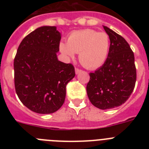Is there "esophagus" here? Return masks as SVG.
<instances>
[{
	"label": "esophagus",
	"instance_id": "1",
	"mask_svg": "<svg viewBox=\"0 0 149 149\" xmlns=\"http://www.w3.org/2000/svg\"><path fill=\"white\" fill-rule=\"evenodd\" d=\"M81 69H79V68H75V74H78L81 73Z\"/></svg>",
	"mask_w": 149,
	"mask_h": 149
}]
</instances>
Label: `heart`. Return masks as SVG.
<instances>
[{
    "mask_svg": "<svg viewBox=\"0 0 149 149\" xmlns=\"http://www.w3.org/2000/svg\"><path fill=\"white\" fill-rule=\"evenodd\" d=\"M110 40L106 33L91 29L75 30L67 38V44L61 42L60 50L68 58L79 54V60L85 68L95 69L103 65L107 59Z\"/></svg>",
    "mask_w": 149,
    "mask_h": 149,
    "instance_id": "1",
    "label": "heart"
}]
</instances>
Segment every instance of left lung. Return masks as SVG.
Masks as SVG:
<instances>
[{
  "label": "left lung",
  "instance_id": "8db88e82",
  "mask_svg": "<svg viewBox=\"0 0 149 149\" xmlns=\"http://www.w3.org/2000/svg\"><path fill=\"white\" fill-rule=\"evenodd\" d=\"M103 27L110 37V51L104 65L89 73L86 92L95 107L108 110L128 99L135 86L136 72L134 52L127 41L109 27Z\"/></svg>",
  "mask_w": 149,
  "mask_h": 149
}]
</instances>
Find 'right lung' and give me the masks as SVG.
<instances>
[{
	"instance_id": "1",
	"label": "right lung",
	"mask_w": 149,
	"mask_h": 149,
	"mask_svg": "<svg viewBox=\"0 0 149 149\" xmlns=\"http://www.w3.org/2000/svg\"><path fill=\"white\" fill-rule=\"evenodd\" d=\"M60 39L54 26L39 27L24 38L14 59L17 95L37 113L57 111L65 101L67 84L75 75L72 64L57 59Z\"/></svg>"
}]
</instances>
